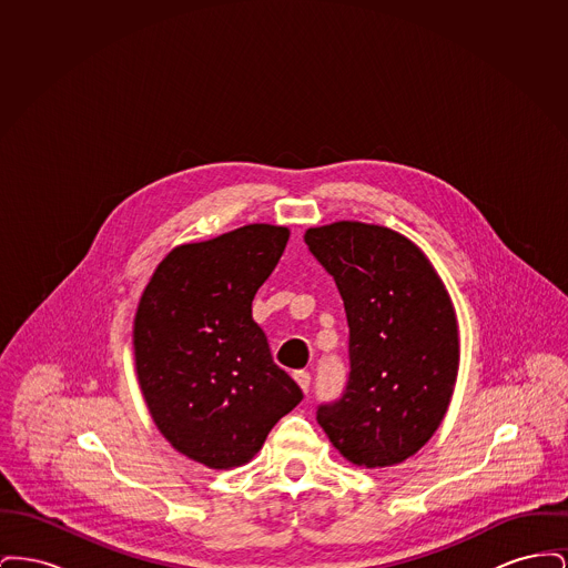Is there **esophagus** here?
I'll use <instances>...</instances> for the list:
<instances>
[{"instance_id": "esophagus-1", "label": "esophagus", "mask_w": 568, "mask_h": 568, "mask_svg": "<svg viewBox=\"0 0 568 568\" xmlns=\"http://www.w3.org/2000/svg\"><path fill=\"white\" fill-rule=\"evenodd\" d=\"M294 378H296L300 389L306 394V392H308V387H311V375H308L306 371H297V373H294Z\"/></svg>"}]
</instances>
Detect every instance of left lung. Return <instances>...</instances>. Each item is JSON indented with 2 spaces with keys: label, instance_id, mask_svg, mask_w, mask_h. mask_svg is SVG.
Instances as JSON below:
<instances>
[{
  "label": "left lung",
  "instance_id": "left-lung-1",
  "mask_svg": "<svg viewBox=\"0 0 568 568\" xmlns=\"http://www.w3.org/2000/svg\"><path fill=\"white\" fill-rule=\"evenodd\" d=\"M304 243L332 274L349 325V378L317 422L345 458L383 468L440 426L458 377L456 311L417 244L359 221L311 227Z\"/></svg>",
  "mask_w": 568,
  "mask_h": 568
}]
</instances>
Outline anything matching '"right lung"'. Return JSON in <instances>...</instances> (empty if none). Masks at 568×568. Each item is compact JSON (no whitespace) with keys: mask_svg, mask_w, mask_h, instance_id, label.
I'll return each instance as SVG.
<instances>
[{"mask_svg":"<svg viewBox=\"0 0 568 568\" xmlns=\"http://www.w3.org/2000/svg\"><path fill=\"white\" fill-rule=\"evenodd\" d=\"M287 241V227L251 223L181 244L140 297L134 357L144 403L168 443L209 468L248 462L302 400L251 317Z\"/></svg>","mask_w":568,"mask_h":568,"instance_id":"obj_1","label":"right lung"}]
</instances>
